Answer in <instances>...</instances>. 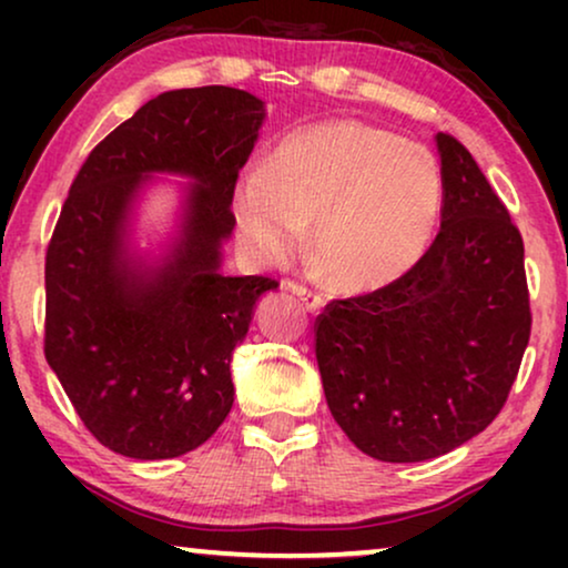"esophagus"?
Masks as SVG:
<instances>
[{
    "mask_svg": "<svg viewBox=\"0 0 568 568\" xmlns=\"http://www.w3.org/2000/svg\"><path fill=\"white\" fill-rule=\"evenodd\" d=\"M290 292L294 294V297H297L302 305H305L310 313H321V310L325 307V300L321 297V294H315V292H310V290H305V286H297V284H292L290 286Z\"/></svg>",
    "mask_w": 568,
    "mask_h": 568,
    "instance_id": "esophagus-1",
    "label": "esophagus"
}]
</instances>
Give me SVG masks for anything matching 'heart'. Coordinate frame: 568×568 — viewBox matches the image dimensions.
<instances>
[{
  "label": "heart",
  "mask_w": 568,
  "mask_h": 568,
  "mask_svg": "<svg viewBox=\"0 0 568 568\" xmlns=\"http://www.w3.org/2000/svg\"><path fill=\"white\" fill-rule=\"evenodd\" d=\"M442 175L424 146L362 121L282 139L232 199L237 237L261 266H284L310 230V261L333 290L375 292L422 258L437 227Z\"/></svg>",
  "instance_id": "heart-1"
}]
</instances>
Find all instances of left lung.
Masks as SVG:
<instances>
[{
  "label": "left lung",
  "mask_w": 568,
  "mask_h": 568,
  "mask_svg": "<svg viewBox=\"0 0 568 568\" xmlns=\"http://www.w3.org/2000/svg\"><path fill=\"white\" fill-rule=\"evenodd\" d=\"M442 224L422 261L317 317L325 400L383 463H422L494 422L530 341L525 245L470 152L434 136Z\"/></svg>",
  "instance_id": "1"
}]
</instances>
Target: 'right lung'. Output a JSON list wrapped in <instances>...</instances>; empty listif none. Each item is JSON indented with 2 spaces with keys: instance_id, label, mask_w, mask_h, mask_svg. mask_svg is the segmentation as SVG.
<instances>
[{
  "instance_id": "right-lung-1",
  "label": "right lung",
  "mask_w": 568,
  "mask_h": 568,
  "mask_svg": "<svg viewBox=\"0 0 568 568\" xmlns=\"http://www.w3.org/2000/svg\"><path fill=\"white\" fill-rule=\"evenodd\" d=\"M266 103L245 90L162 92L113 129L77 173L45 253V362L100 445L134 460L181 457L227 418L232 352L266 276L222 271L232 193ZM160 176L179 204L158 252L135 245Z\"/></svg>"
}]
</instances>
